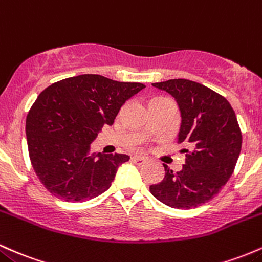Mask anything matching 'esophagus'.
I'll return each instance as SVG.
<instances>
[{"instance_id":"obj_1","label":"esophagus","mask_w":262,"mask_h":262,"mask_svg":"<svg viewBox=\"0 0 262 262\" xmlns=\"http://www.w3.org/2000/svg\"><path fill=\"white\" fill-rule=\"evenodd\" d=\"M132 161H134L135 163L143 164V163H146L147 161H148V158L145 157V156H141V155H135L134 157H132Z\"/></svg>"}]
</instances>
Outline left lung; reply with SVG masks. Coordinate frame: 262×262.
Returning <instances> with one entry per match:
<instances>
[{"mask_svg":"<svg viewBox=\"0 0 262 262\" xmlns=\"http://www.w3.org/2000/svg\"><path fill=\"white\" fill-rule=\"evenodd\" d=\"M174 98L182 122L178 143L187 148L186 163L174 173L166 164L164 178L149 187L151 194L177 209H192L219 193L233 174L242 151V131L224 96L187 79L152 84Z\"/></svg>","mask_w":262,"mask_h":262,"instance_id":"obj_1","label":"left lung"}]
</instances>
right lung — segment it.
<instances>
[{"label":"right lung","mask_w":262,"mask_h":262,"mask_svg":"<svg viewBox=\"0 0 262 262\" xmlns=\"http://www.w3.org/2000/svg\"><path fill=\"white\" fill-rule=\"evenodd\" d=\"M143 88L84 74L57 81L39 94L26 120V136L34 172L53 195L83 202L110 188L119 166L130 157L90 154V145Z\"/></svg>","instance_id":"obj_1"}]
</instances>
